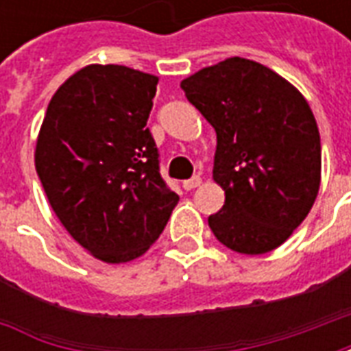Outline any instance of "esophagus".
<instances>
[{
  "label": "esophagus",
  "mask_w": 351,
  "mask_h": 351,
  "mask_svg": "<svg viewBox=\"0 0 351 351\" xmlns=\"http://www.w3.org/2000/svg\"><path fill=\"white\" fill-rule=\"evenodd\" d=\"M199 184H201V178H199V176H191V178H188V180H184L182 188L186 191H190L193 190V188H197Z\"/></svg>",
  "instance_id": "34e87169"
}]
</instances>
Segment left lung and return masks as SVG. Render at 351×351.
I'll use <instances>...</instances> for the list:
<instances>
[{
	"mask_svg": "<svg viewBox=\"0 0 351 351\" xmlns=\"http://www.w3.org/2000/svg\"><path fill=\"white\" fill-rule=\"evenodd\" d=\"M180 88L218 138L213 176L226 203L208 216L214 237L248 256L278 248L319 190L322 145L306 99L272 69L237 56Z\"/></svg>",
	"mask_w": 351,
	"mask_h": 351,
	"instance_id": "8db88e82",
	"label": "left lung"
}]
</instances>
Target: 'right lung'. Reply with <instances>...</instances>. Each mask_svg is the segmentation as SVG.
I'll return each instance as SVG.
<instances>
[{
	"mask_svg": "<svg viewBox=\"0 0 351 351\" xmlns=\"http://www.w3.org/2000/svg\"><path fill=\"white\" fill-rule=\"evenodd\" d=\"M158 77L88 65L58 88L35 169L64 228L92 256L125 263L152 246L178 203L146 120Z\"/></svg>",
	"mask_w": 351,
	"mask_h": 351,
	"instance_id": "right-lung-1",
	"label": "right lung"
}]
</instances>
